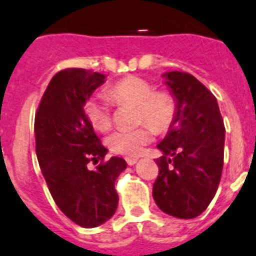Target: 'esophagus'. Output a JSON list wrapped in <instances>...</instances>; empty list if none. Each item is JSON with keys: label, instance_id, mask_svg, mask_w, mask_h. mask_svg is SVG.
I'll list each match as a JSON object with an SVG mask.
<instances>
[{"label": "esophagus", "instance_id": "34e87169", "mask_svg": "<svg viewBox=\"0 0 256 256\" xmlns=\"http://www.w3.org/2000/svg\"><path fill=\"white\" fill-rule=\"evenodd\" d=\"M136 162H138V159H136V158H126V163H128V166H134Z\"/></svg>", "mask_w": 256, "mask_h": 256}]
</instances>
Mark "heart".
Listing matches in <instances>:
<instances>
[{"label":"heart","instance_id":"obj_1","mask_svg":"<svg viewBox=\"0 0 256 256\" xmlns=\"http://www.w3.org/2000/svg\"><path fill=\"white\" fill-rule=\"evenodd\" d=\"M116 102L136 106V124L146 122L132 130H117L108 139L110 150L116 154L136 156L154 138V128L163 132L171 124L176 113L175 97L167 90H154L144 78L128 76L117 81L108 90ZM84 113L93 128L106 132L112 126V110L105 97L94 94L84 102Z\"/></svg>","mask_w":256,"mask_h":256}]
</instances>
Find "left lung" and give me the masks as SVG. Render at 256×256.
Masks as SVG:
<instances>
[{
  "mask_svg": "<svg viewBox=\"0 0 256 256\" xmlns=\"http://www.w3.org/2000/svg\"><path fill=\"white\" fill-rule=\"evenodd\" d=\"M176 98V113L158 144L159 175L152 196L160 210L176 218L200 216L213 200L224 167L225 126L217 98L194 76L163 74Z\"/></svg>",
  "mask_w": 256,
  "mask_h": 256,
  "instance_id": "1",
  "label": "left lung"
}]
</instances>
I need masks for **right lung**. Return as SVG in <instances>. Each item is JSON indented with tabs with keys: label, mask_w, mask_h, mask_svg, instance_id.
<instances>
[{
	"label": "right lung",
	"mask_w": 256,
	"mask_h": 256,
	"mask_svg": "<svg viewBox=\"0 0 256 256\" xmlns=\"http://www.w3.org/2000/svg\"><path fill=\"white\" fill-rule=\"evenodd\" d=\"M105 74L68 68L51 78L35 114V150L50 193L70 221L96 228L113 217L118 206L116 180L128 164L101 144L84 113V102ZM102 163L94 172L90 161Z\"/></svg>",
	"instance_id": "obj_1"
}]
</instances>
